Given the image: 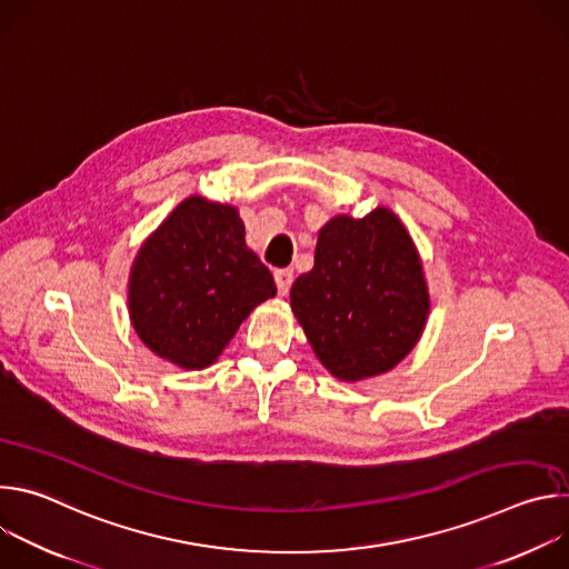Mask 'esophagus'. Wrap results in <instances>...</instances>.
I'll use <instances>...</instances> for the list:
<instances>
[{"mask_svg":"<svg viewBox=\"0 0 569 569\" xmlns=\"http://www.w3.org/2000/svg\"><path fill=\"white\" fill-rule=\"evenodd\" d=\"M292 279H295L292 270H288V268L274 270V281H277V290H279L281 297L288 295V290H290V286H292Z\"/></svg>","mask_w":569,"mask_h":569,"instance_id":"1","label":"esophagus"}]
</instances>
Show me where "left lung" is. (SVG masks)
<instances>
[{
  "instance_id": "left-lung-1",
  "label": "left lung",
  "mask_w": 569,
  "mask_h": 569,
  "mask_svg": "<svg viewBox=\"0 0 569 569\" xmlns=\"http://www.w3.org/2000/svg\"><path fill=\"white\" fill-rule=\"evenodd\" d=\"M290 306L336 378L393 369L417 347L430 312L412 236L385 207L365 218L336 216L319 229L315 266L292 283Z\"/></svg>"
}]
</instances>
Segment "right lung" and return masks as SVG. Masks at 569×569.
<instances>
[{
  "label": "right lung",
  "mask_w": 569,
  "mask_h": 569,
  "mask_svg": "<svg viewBox=\"0 0 569 569\" xmlns=\"http://www.w3.org/2000/svg\"><path fill=\"white\" fill-rule=\"evenodd\" d=\"M274 279L246 246L236 207L191 196L143 242L130 272L128 310L139 340L182 369L222 353Z\"/></svg>",
  "instance_id": "add662e5"
}]
</instances>
